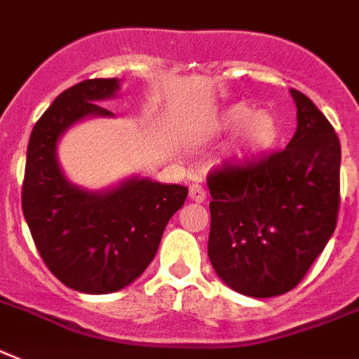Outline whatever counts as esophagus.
Masks as SVG:
<instances>
[{"instance_id":"34e87169","label":"esophagus","mask_w":359,"mask_h":359,"mask_svg":"<svg viewBox=\"0 0 359 359\" xmlns=\"http://www.w3.org/2000/svg\"><path fill=\"white\" fill-rule=\"evenodd\" d=\"M189 198L195 203H204L206 201V191L201 184H191L189 186Z\"/></svg>"}]
</instances>
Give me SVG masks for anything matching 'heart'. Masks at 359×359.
Wrapping results in <instances>:
<instances>
[{"label":"heart","mask_w":359,"mask_h":359,"mask_svg":"<svg viewBox=\"0 0 359 359\" xmlns=\"http://www.w3.org/2000/svg\"><path fill=\"white\" fill-rule=\"evenodd\" d=\"M213 129L221 135L241 133L237 156L248 161L270 151L281 137L279 122L268 111H255L246 104H233L226 107L213 122Z\"/></svg>","instance_id":"heart-1"}]
</instances>
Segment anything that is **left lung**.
I'll use <instances>...</instances> for the list:
<instances>
[{
  "label": "left lung",
  "instance_id": "1",
  "mask_svg": "<svg viewBox=\"0 0 359 359\" xmlns=\"http://www.w3.org/2000/svg\"><path fill=\"white\" fill-rule=\"evenodd\" d=\"M290 95L297 129L283 151L208 177V257L222 283L243 296L292 290L336 230L339 138L309 96Z\"/></svg>",
  "mask_w": 359,
  "mask_h": 359
}]
</instances>
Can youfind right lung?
<instances>
[{
  "label": "right lung",
  "instance_id": "obj_1",
  "mask_svg": "<svg viewBox=\"0 0 359 359\" xmlns=\"http://www.w3.org/2000/svg\"><path fill=\"white\" fill-rule=\"evenodd\" d=\"M118 91V78L69 87L36 122L27 147L21 208L34 245L50 272L83 294L122 290L142 276L188 197L186 186L138 175L102 191L65 177L58 162L62 135L91 116H114L100 102Z\"/></svg>",
  "mask_w": 359,
  "mask_h": 359
}]
</instances>
